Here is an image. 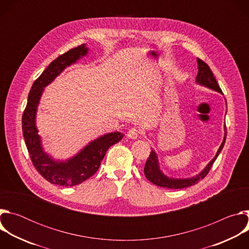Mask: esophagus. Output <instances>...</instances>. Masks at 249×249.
I'll list each match as a JSON object with an SVG mask.
<instances>
[{
	"label": "esophagus",
	"instance_id": "34e87169",
	"mask_svg": "<svg viewBox=\"0 0 249 249\" xmlns=\"http://www.w3.org/2000/svg\"><path fill=\"white\" fill-rule=\"evenodd\" d=\"M140 134V130L137 127H133L128 130L127 132V137L130 139H137Z\"/></svg>",
	"mask_w": 249,
	"mask_h": 249
}]
</instances>
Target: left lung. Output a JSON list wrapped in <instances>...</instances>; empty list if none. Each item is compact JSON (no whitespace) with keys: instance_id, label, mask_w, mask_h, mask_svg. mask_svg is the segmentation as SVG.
Instances as JSON below:
<instances>
[{"instance_id":"left-lung-1","label":"left lung","mask_w":249,"mask_h":249,"mask_svg":"<svg viewBox=\"0 0 249 249\" xmlns=\"http://www.w3.org/2000/svg\"><path fill=\"white\" fill-rule=\"evenodd\" d=\"M197 64H198V74L196 77V82L202 86H205L211 89H214L216 91L219 92H223L220 86L217 83L216 78L214 77V74H213L212 70L210 69V67L201 59L197 58ZM226 138H227V129H226V133H225V138L223 143L217 153V155L215 156V158L213 159L209 164L205 167V169L199 173L198 175L192 177V178H186V179H174V178H168L167 176H165L159 167V162H158V158H157V154L155 153V151L152 149L151 154L149 159L146 161L145 167H144V172L145 175L148 178V180H150L152 183H154L155 185L160 186V187H165V188H170V189H181V188H185V187H189L191 185L197 184L200 180H202L203 178H205V176L209 173L213 163L215 162V160H217L219 154L221 153L225 142H226Z\"/></svg>"}]
</instances>
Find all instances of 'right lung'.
Listing matches in <instances>:
<instances>
[{"instance_id":"1","label":"right lung","mask_w":249,"mask_h":249,"mask_svg":"<svg viewBox=\"0 0 249 249\" xmlns=\"http://www.w3.org/2000/svg\"><path fill=\"white\" fill-rule=\"evenodd\" d=\"M87 53L88 48L82 44L52 61L33 83L22 114L23 138L34 167L48 182L60 186H75L89 179L98 170L107 150L123 138L120 132L101 136L67 161H55L41 148L40 137L35 126V114L43 89L63 72L66 67L72 65Z\"/></svg>"}]
</instances>
